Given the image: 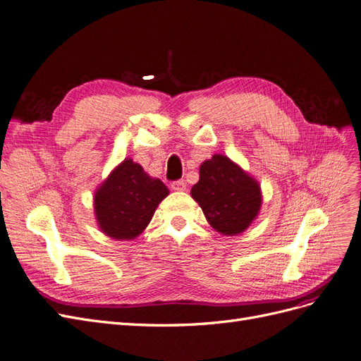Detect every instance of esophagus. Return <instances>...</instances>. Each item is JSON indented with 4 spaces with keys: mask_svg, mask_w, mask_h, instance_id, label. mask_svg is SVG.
I'll use <instances>...</instances> for the list:
<instances>
[{
    "mask_svg": "<svg viewBox=\"0 0 361 361\" xmlns=\"http://www.w3.org/2000/svg\"><path fill=\"white\" fill-rule=\"evenodd\" d=\"M170 187H171L173 191H185V190H187V183H185L183 179H179V180L171 182Z\"/></svg>",
    "mask_w": 361,
    "mask_h": 361,
    "instance_id": "34e87169",
    "label": "esophagus"
}]
</instances>
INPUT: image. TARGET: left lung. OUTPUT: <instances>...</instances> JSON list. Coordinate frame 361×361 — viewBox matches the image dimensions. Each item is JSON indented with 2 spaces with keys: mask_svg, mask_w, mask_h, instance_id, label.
I'll use <instances>...</instances> for the list:
<instances>
[{
  "mask_svg": "<svg viewBox=\"0 0 361 361\" xmlns=\"http://www.w3.org/2000/svg\"><path fill=\"white\" fill-rule=\"evenodd\" d=\"M191 195L207 223L226 236L243 233L262 206L260 185L224 155H214L202 164Z\"/></svg>",
  "mask_w": 361,
  "mask_h": 361,
  "instance_id": "obj_1",
  "label": "left lung"
}]
</instances>
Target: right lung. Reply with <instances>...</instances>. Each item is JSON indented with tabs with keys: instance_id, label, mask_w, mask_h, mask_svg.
Instances as JSON below:
<instances>
[{
	"instance_id": "obj_1",
	"label": "right lung",
	"mask_w": 361,
	"mask_h": 361,
	"mask_svg": "<svg viewBox=\"0 0 361 361\" xmlns=\"http://www.w3.org/2000/svg\"><path fill=\"white\" fill-rule=\"evenodd\" d=\"M167 195L166 185L126 158L94 194L97 224L113 239H134L147 227L158 204Z\"/></svg>"
}]
</instances>
